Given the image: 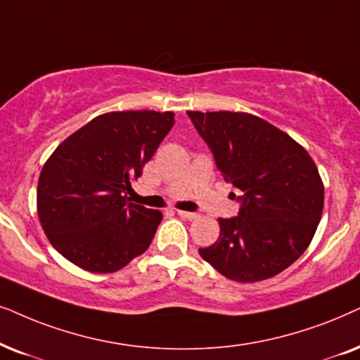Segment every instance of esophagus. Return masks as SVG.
Segmentation results:
<instances>
[{
  "label": "esophagus",
  "mask_w": 360,
  "mask_h": 360,
  "mask_svg": "<svg viewBox=\"0 0 360 360\" xmlns=\"http://www.w3.org/2000/svg\"><path fill=\"white\" fill-rule=\"evenodd\" d=\"M176 214H179V217H181V218H186V220H195V218L198 217L197 213L184 212V210H176Z\"/></svg>",
  "instance_id": "1"
}]
</instances>
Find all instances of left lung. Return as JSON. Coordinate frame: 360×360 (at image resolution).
I'll return each mask as SVG.
<instances>
[{"instance_id": "obj_1", "label": "left lung", "mask_w": 360, "mask_h": 360, "mask_svg": "<svg viewBox=\"0 0 360 360\" xmlns=\"http://www.w3.org/2000/svg\"><path fill=\"white\" fill-rule=\"evenodd\" d=\"M240 203L220 218V236L202 258L233 281L276 276L304 253L321 221L324 185L304 148L245 112H186Z\"/></svg>"}]
</instances>
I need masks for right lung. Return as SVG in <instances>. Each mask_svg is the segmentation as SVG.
<instances>
[{"instance_id":"add662e5","label":"right lung","mask_w":360,"mask_h":360,"mask_svg":"<svg viewBox=\"0 0 360 360\" xmlns=\"http://www.w3.org/2000/svg\"><path fill=\"white\" fill-rule=\"evenodd\" d=\"M174 112L99 115L64 140L37 181V214L51 245L91 273H114L142 255L162 221L130 203V181L175 124Z\"/></svg>"}]
</instances>
